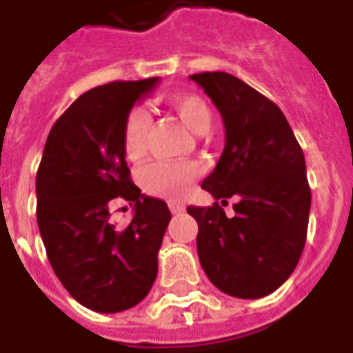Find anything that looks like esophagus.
Instances as JSON below:
<instances>
[{
	"mask_svg": "<svg viewBox=\"0 0 353 353\" xmlns=\"http://www.w3.org/2000/svg\"><path fill=\"white\" fill-rule=\"evenodd\" d=\"M168 206H170V212H172V214H181V212H185V204H183V202H177V200H172Z\"/></svg>",
	"mask_w": 353,
	"mask_h": 353,
	"instance_id": "esophagus-1",
	"label": "esophagus"
}]
</instances>
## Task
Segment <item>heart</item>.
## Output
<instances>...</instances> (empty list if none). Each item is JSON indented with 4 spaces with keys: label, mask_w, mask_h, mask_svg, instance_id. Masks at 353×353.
<instances>
[{
    "label": "heart",
    "mask_w": 353,
    "mask_h": 353,
    "mask_svg": "<svg viewBox=\"0 0 353 353\" xmlns=\"http://www.w3.org/2000/svg\"><path fill=\"white\" fill-rule=\"evenodd\" d=\"M172 109L179 121L196 134H204L212 121V113L206 101L194 94H177L172 98ZM151 119L143 109H134L124 124L123 145L128 159H138L145 151V138ZM199 176V168L191 162L154 161L139 170V183L151 194L179 199L189 191Z\"/></svg>",
    "instance_id": "obj_1"
}]
</instances>
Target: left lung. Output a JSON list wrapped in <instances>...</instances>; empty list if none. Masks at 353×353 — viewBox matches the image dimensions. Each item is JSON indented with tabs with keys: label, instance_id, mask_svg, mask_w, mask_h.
<instances>
[{
	"label": "left lung",
	"instance_id": "1",
	"mask_svg": "<svg viewBox=\"0 0 353 353\" xmlns=\"http://www.w3.org/2000/svg\"><path fill=\"white\" fill-rule=\"evenodd\" d=\"M191 79L225 124V149L202 189L221 204L240 196L234 217L217 202L187 208L199 223L200 265L223 293L261 299L291 276L306 242L312 194L303 149L281 109L242 79L225 72Z\"/></svg>",
	"mask_w": 353,
	"mask_h": 353
}]
</instances>
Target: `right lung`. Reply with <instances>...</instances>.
<instances>
[{
    "label": "right lung",
    "instance_id": "right-lung-1",
    "mask_svg": "<svg viewBox=\"0 0 353 353\" xmlns=\"http://www.w3.org/2000/svg\"><path fill=\"white\" fill-rule=\"evenodd\" d=\"M159 81H115L81 94L50 128L35 177L37 225L50 266L77 303L101 314L145 299L172 219L164 200L132 183L123 145L134 103ZM115 198L134 204L124 230L110 223Z\"/></svg>",
    "mask_w": 353,
    "mask_h": 353
}]
</instances>
